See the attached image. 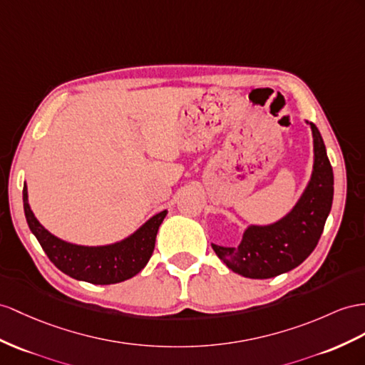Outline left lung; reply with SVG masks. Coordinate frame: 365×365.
Returning a JSON list of instances; mask_svg holds the SVG:
<instances>
[{
    "mask_svg": "<svg viewBox=\"0 0 365 365\" xmlns=\"http://www.w3.org/2000/svg\"><path fill=\"white\" fill-rule=\"evenodd\" d=\"M308 125L313 134V173L293 210L269 225H250L237 247L212 244L222 262L240 276L268 279L287 273L301 265L321 239L333 203V170L319 129Z\"/></svg>",
    "mask_w": 365,
    "mask_h": 365,
    "instance_id": "obj_1",
    "label": "left lung"
}]
</instances>
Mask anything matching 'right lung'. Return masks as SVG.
<instances>
[{"mask_svg": "<svg viewBox=\"0 0 365 365\" xmlns=\"http://www.w3.org/2000/svg\"><path fill=\"white\" fill-rule=\"evenodd\" d=\"M23 203L27 225L40 242L51 262L64 274L96 285L123 282L146 267L155 247V236L168 211L155 214L126 239L103 247L69 244L51 235L36 220L27 199V186L23 188Z\"/></svg>", "mask_w": 365, "mask_h": 365, "instance_id": "right-lung-1", "label": "right lung"}]
</instances>
